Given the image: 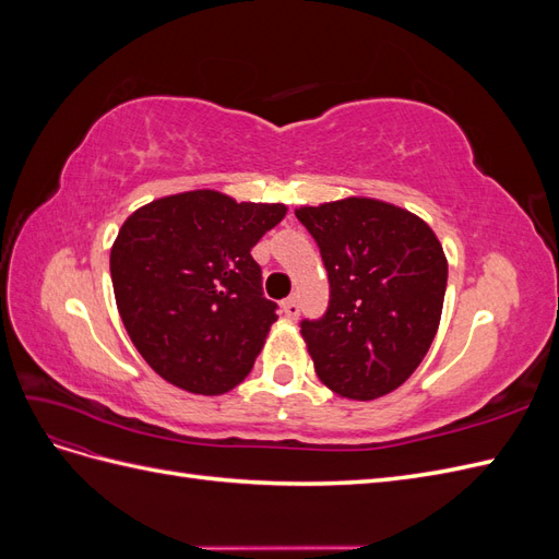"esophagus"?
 I'll use <instances>...</instances> for the list:
<instances>
[{"label":"esophagus","mask_w":559,"mask_h":559,"mask_svg":"<svg viewBox=\"0 0 559 559\" xmlns=\"http://www.w3.org/2000/svg\"><path fill=\"white\" fill-rule=\"evenodd\" d=\"M282 312H284V317L296 319V317L300 314V306H298V300H296V298H286V300L282 302Z\"/></svg>","instance_id":"34e87169"}]
</instances>
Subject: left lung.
I'll list each match as a JSON object with an SVG mask.
<instances>
[{
  "label": "left lung",
  "mask_w": 559,
  "mask_h": 559,
  "mask_svg": "<svg viewBox=\"0 0 559 559\" xmlns=\"http://www.w3.org/2000/svg\"><path fill=\"white\" fill-rule=\"evenodd\" d=\"M296 216L331 284L326 314L300 321L319 380L352 401L394 392L441 324L448 259L436 233L417 214L364 195L298 207Z\"/></svg>",
  "instance_id": "1"
}]
</instances>
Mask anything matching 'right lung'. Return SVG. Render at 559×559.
Listing matches in <instances>:
<instances>
[{"instance_id":"1","label":"right lung","mask_w":559,"mask_h":559,"mask_svg":"<svg viewBox=\"0 0 559 559\" xmlns=\"http://www.w3.org/2000/svg\"><path fill=\"white\" fill-rule=\"evenodd\" d=\"M286 214L212 189L158 198L118 230L109 267L118 314L144 361L183 392L218 396L257 361L277 306L251 247Z\"/></svg>"}]
</instances>
